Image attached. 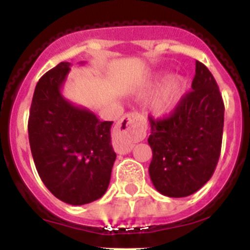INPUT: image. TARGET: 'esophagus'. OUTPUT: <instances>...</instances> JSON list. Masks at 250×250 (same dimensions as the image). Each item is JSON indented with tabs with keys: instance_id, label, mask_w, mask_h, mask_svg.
I'll list each match as a JSON object with an SVG mask.
<instances>
[{
	"instance_id": "1",
	"label": "esophagus",
	"mask_w": 250,
	"mask_h": 250,
	"mask_svg": "<svg viewBox=\"0 0 250 250\" xmlns=\"http://www.w3.org/2000/svg\"><path fill=\"white\" fill-rule=\"evenodd\" d=\"M118 130L123 136H126V141L118 143L116 147L120 154H127L132 150V141L140 140L146 131V120L138 112L125 115L118 124Z\"/></svg>"
}]
</instances>
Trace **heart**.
Wrapping results in <instances>:
<instances>
[{
	"mask_svg": "<svg viewBox=\"0 0 250 250\" xmlns=\"http://www.w3.org/2000/svg\"><path fill=\"white\" fill-rule=\"evenodd\" d=\"M160 87V83H155L150 85L149 87L141 92L144 98L151 96L156 90ZM188 91V81L184 76H173L161 86V89L156 94L151 103L152 114L158 118H164L170 115L174 110L180 105L182 100L184 99L185 94Z\"/></svg>",
	"mask_w": 250,
	"mask_h": 250,
	"instance_id": "obj_1",
	"label": "heart"
}]
</instances>
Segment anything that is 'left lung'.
Returning a JSON list of instances; mask_svg holds the SVG:
<instances>
[{
  "mask_svg": "<svg viewBox=\"0 0 250 250\" xmlns=\"http://www.w3.org/2000/svg\"><path fill=\"white\" fill-rule=\"evenodd\" d=\"M191 89L169 118H150V179L170 198L199 190L213 175L222 149L224 104L215 79L199 61Z\"/></svg>",
  "mask_w": 250,
  "mask_h": 250,
  "instance_id": "1",
  "label": "left lung"
}]
</instances>
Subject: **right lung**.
I'll list each match as a JSON object with an SVG mask.
<instances>
[{"mask_svg": "<svg viewBox=\"0 0 250 250\" xmlns=\"http://www.w3.org/2000/svg\"><path fill=\"white\" fill-rule=\"evenodd\" d=\"M70 62H60L39 80L28 118V140L37 173L61 202L89 204L106 193L116 159L112 121L63 98Z\"/></svg>", "mask_w": 250, "mask_h": 250, "instance_id": "add662e5", "label": "right lung"}]
</instances>
